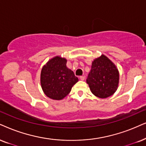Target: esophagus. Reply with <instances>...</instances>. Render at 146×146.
Masks as SVG:
<instances>
[{
    "instance_id": "34e87169",
    "label": "esophagus",
    "mask_w": 146,
    "mask_h": 146,
    "mask_svg": "<svg viewBox=\"0 0 146 146\" xmlns=\"http://www.w3.org/2000/svg\"><path fill=\"white\" fill-rule=\"evenodd\" d=\"M79 78H80V79L82 81H84L85 79V77L84 76H80V77H79Z\"/></svg>"
}]
</instances>
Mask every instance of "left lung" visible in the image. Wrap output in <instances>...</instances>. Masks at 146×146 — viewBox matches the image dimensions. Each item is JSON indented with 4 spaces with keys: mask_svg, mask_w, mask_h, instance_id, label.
<instances>
[{
    "mask_svg": "<svg viewBox=\"0 0 146 146\" xmlns=\"http://www.w3.org/2000/svg\"><path fill=\"white\" fill-rule=\"evenodd\" d=\"M86 82L94 95L100 98H106L118 89L119 70L108 57L102 54L92 61Z\"/></svg>",
    "mask_w": 146,
    "mask_h": 146,
    "instance_id": "1",
    "label": "left lung"
}]
</instances>
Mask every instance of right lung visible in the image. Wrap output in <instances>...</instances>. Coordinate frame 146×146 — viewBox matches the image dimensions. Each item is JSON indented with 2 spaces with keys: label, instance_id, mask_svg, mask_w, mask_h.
<instances>
[{
  "label": "right lung",
  "instance_id": "obj_1",
  "mask_svg": "<svg viewBox=\"0 0 146 146\" xmlns=\"http://www.w3.org/2000/svg\"><path fill=\"white\" fill-rule=\"evenodd\" d=\"M67 61L65 58L56 56L42 67L40 84L44 94L49 98L62 100L79 81L73 71L67 67Z\"/></svg>",
  "mask_w": 146,
  "mask_h": 146
}]
</instances>
